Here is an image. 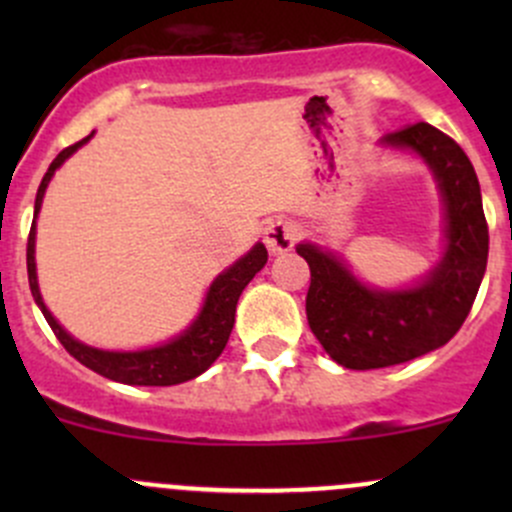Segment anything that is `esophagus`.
<instances>
[{"mask_svg":"<svg viewBox=\"0 0 512 512\" xmlns=\"http://www.w3.org/2000/svg\"><path fill=\"white\" fill-rule=\"evenodd\" d=\"M299 237V225L294 220L277 218L270 220L265 227V245L272 255H282V252H289L294 247Z\"/></svg>","mask_w":512,"mask_h":512,"instance_id":"esophagus-1","label":"esophagus"}]
</instances>
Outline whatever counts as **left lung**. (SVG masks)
I'll list each match as a JSON object with an SVG mask.
<instances>
[{
	"instance_id": "left-lung-1",
	"label": "left lung",
	"mask_w": 512,
	"mask_h": 512,
	"mask_svg": "<svg viewBox=\"0 0 512 512\" xmlns=\"http://www.w3.org/2000/svg\"><path fill=\"white\" fill-rule=\"evenodd\" d=\"M381 146L414 151L431 168L443 200V257L411 287H369L342 255L299 242L309 265L307 319L324 352L347 369L404 364L443 347L461 329L485 275L488 225L478 175L463 148L428 123L381 138Z\"/></svg>"
}]
</instances>
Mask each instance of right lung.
<instances>
[{
    "instance_id": "1",
    "label": "right lung",
    "mask_w": 512,
    "mask_h": 512,
    "mask_svg": "<svg viewBox=\"0 0 512 512\" xmlns=\"http://www.w3.org/2000/svg\"><path fill=\"white\" fill-rule=\"evenodd\" d=\"M91 138H94V133H89L84 141L64 148V151L54 158V163L49 165L46 175L41 178L39 190H36L34 223H32V232H29V242H27V272H29L32 297L34 302L39 304L46 322H49L51 332H54L56 339L64 344L66 352L74 356L76 361H81L84 366H89L91 371H96V374L128 386L183 384V381L195 379V376L203 374L205 369H210V364L223 354L227 339H230L232 324H235L237 299H240L242 289L247 287V282H250L262 267H265L267 250L262 242H255V247H252L247 255H242L235 265H230L225 272H220V275L213 280V285H210L208 294H205V302L203 307H200L198 317L190 322L188 329H183V332H180L178 337L170 339V342L158 344V347L138 349V352H108V349L89 347V344L74 339L59 322H56L54 314L46 309L44 299H41L39 280H36V262H34L36 215H39L41 210V200H44L46 185H49V180L54 178L56 170L64 165L66 158L74 156L84 143H89Z\"/></svg>"
}]
</instances>
